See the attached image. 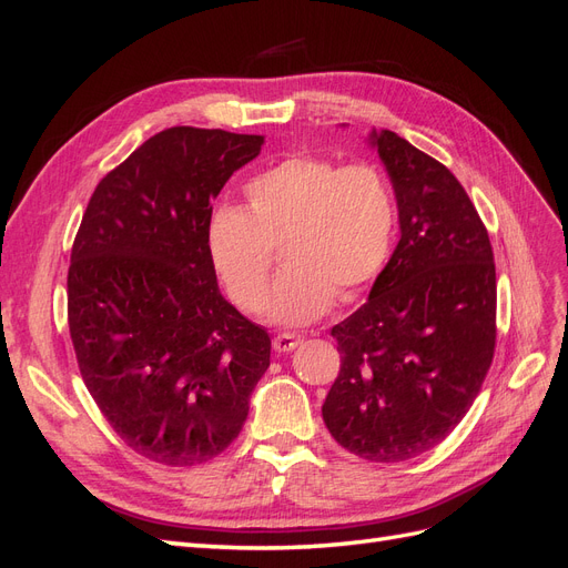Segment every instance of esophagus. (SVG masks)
<instances>
[{
    "mask_svg": "<svg viewBox=\"0 0 568 568\" xmlns=\"http://www.w3.org/2000/svg\"><path fill=\"white\" fill-rule=\"evenodd\" d=\"M303 343V338L301 336H294V334H277L272 338V346H274V351L277 353H291V351H296L298 346Z\"/></svg>",
    "mask_w": 568,
    "mask_h": 568,
    "instance_id": "obj_1",
    "label": "esophagus"
}]
</instances>
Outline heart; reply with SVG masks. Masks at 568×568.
<instances>
[{
    "mask_svg": "<svg viewBox=\"0 0 568 568\" xmlns=\"http://www.w3.org/2000/svg\"><path fill=\"white\" fill-rule=\"evenodd\" d=\"M246 205H220L205 246L234 303L257 313L280 246L286 267L267 298L282 326L320 320L336 301L369 288L395 242V196L379 168L322 156H288L244 184Z\"/></svg>",
    "mask_w": 568,
    "mask_h": 568,
    "instance_id": "obj_1",
    "label": "heart"
}]
</instances>
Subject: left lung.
<instances>
[{
	"mask_svg": "<svg viewBox=\"0 0 568 568\" xmlns=\"http://www.w3.org/2000/svg\"><path fill=\"white\" fill-rule=\"evenodd\" d=\"M398 201L400 242L363 307L336 324L341 372L322 417L369 462L432 450L467 415L495 353L488 230L448 168L372 130Z\"/></svg>",
	"mask_w": 568,
	"mask_h": 568,
	"instance_id": "left-lung-1",
	"label": "left lung"
}]
</instances>
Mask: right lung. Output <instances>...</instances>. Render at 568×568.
<instances>
[{
    "label": "right lung",
    "mask_w": 568,
    "mask_h": 568,
    "mask_svg": "<svg viewBox=\"0 0 568 568\" xmlns=\"http://www.w3.org/2000/svg\"><path fill=\"white\" fill-rule=\"evenodd\" d=\"M265 136L170 128L101 180L68 267L82 382L128 448L168 467L217 457L248 417L270 336L222 298L211 201Z\"/></svg>",
    "instance_id": "1"
}]
</instances>
